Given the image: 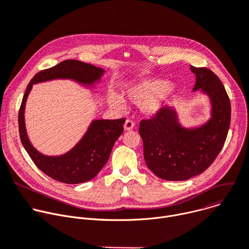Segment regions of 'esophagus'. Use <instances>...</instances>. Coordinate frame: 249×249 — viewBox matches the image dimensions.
Instances as JSON below:
<instances>
[{
	"label": "esophagus",
	"mask_w": 249,
	"mask_h": 249,
	"mask_svg": "<svg viewBox=\"0 0 249 249\" xmlns=\"http://www.w3.org/2000/svg\"><path fill=\"white\" fill-rule=\"evenodd\" d=\"M134 125H135V123L132 120L127 119L125 121V123H124V129L127 130V131H130V130H132L134 128Z\"/></svg>",
	"instance_id": "1"
}]
</instances>
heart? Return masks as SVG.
<instances>
[{"label":"heart","instance_id":"heart-1","mask_svg":"<svg viewBox=\"0 0 249 249\" xmlns=\"http://www.w3.org/2000/svg\"><path fill=\"white\" fill-rule=\"evenodd\" d=\"M177 92L178 86L173 82L159 78H146L126 84L122 89V97L139 105L145 114H155L163 109ZM107 102L115 109L124 107L123 99L114 92L107 95Z\"/></svg>","mask_w":249,"mask_h":249}]
</instances>
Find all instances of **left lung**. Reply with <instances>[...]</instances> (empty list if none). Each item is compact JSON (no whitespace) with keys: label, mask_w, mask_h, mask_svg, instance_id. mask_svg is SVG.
<instances>
[{"label":"left lung","mask_w":249,"mask_h":249,"mask_svg":"<svg viewBox=\"0 0 249 249\" xmlns=\"http://www.w3.org/2000/svg\"><path fill=\"white\" fill-rule=\"evenodd\" d=\"M191 71L196 75L194 91L200 90L210 98V120L185 128L174 107H163L140 122L146 165L167 180H185L206 171L221 151L231 125V101L220 79L207 67L192 65Z\"/></svg>","instance_id":"8db88e82"}]
</instances>
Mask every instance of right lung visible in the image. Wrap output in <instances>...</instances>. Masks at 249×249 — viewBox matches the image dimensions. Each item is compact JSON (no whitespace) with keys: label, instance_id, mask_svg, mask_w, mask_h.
<instances>
[{"label":"right lung","instance_id":"obj_1","mask_svg":"<svg viewBox=\"0 0 249 249\" xmlns=\"http://www.w3.org/2000/svg\"><path fill=\"white\" fill-rule=\"evenodd\" d=\"M104 70L75 59L60 63L36 73L30 81L18 112V130L22 146L36 166L52 178L64 184H81L92 179L107 163L114 143L123 133L125 119L93 120L84 136L67 153L47 156L30 142L25 123V108L34 84L53 79H71L79 84L93 86L100 80Z\"/></svg>","mask_w":249,"mask_h":249}]
</instances>
